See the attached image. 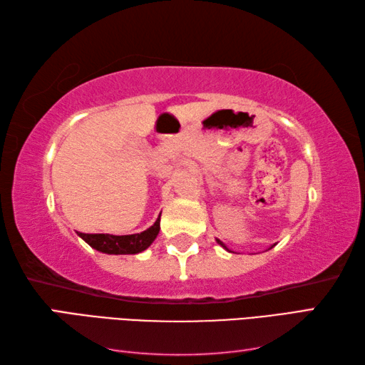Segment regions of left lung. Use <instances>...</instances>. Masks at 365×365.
<instances>
[{"label":"left lung","instance_id":"left-lung-1","mask_svg":"<svg viewBox=\"0 0 365 365\" xmlns=\"http://www.w3.org/2000/svg\"><path fill=\"white\" fill-rule=\"evenodd\" d=\"M218 243H220V245H221V246L224 247V250H227V246H226V245H224V243H221V242H220V240H218ZM227 251H229V250H227ZM230 252H232V251H230Z\"/></svg>","mask_w":365,"mask_h":365}]
</instances>
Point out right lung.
I'll return each mask as SVG.
<instances>
[{
	"label": "right lung",
	"mask_w": 365,
	"mask_h": 365,
	"mask_svg": "<svg viewBox=\"0 0 365 365\" xmlns=\"http://www.w3.org/2000/svg\"><path fill=\"white\" fill-rule=\"evenodd\" d=\"M160 232V218L152 227L133 235H110V234H80V237L94 250L105 254H138L147 250Z\"/></svg>",
	"instance_id": "add662e5"
}]
</instances>
